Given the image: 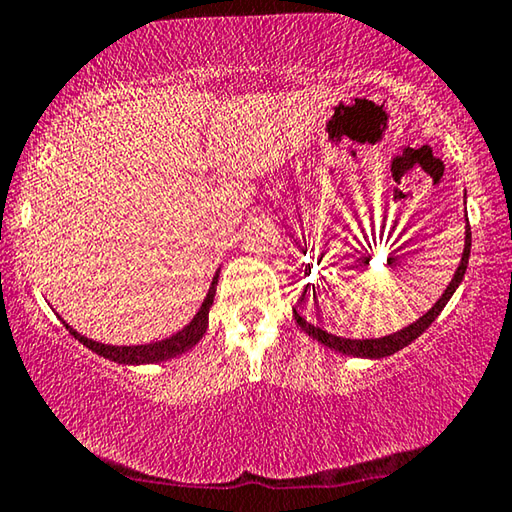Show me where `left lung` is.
Returning a JSON list of instances; mask_svg holds the SVG:
<instances>
[{"mask_svg": "<svg viewBox=\"0 0 512 512\" xmlns=\"http://www.w3.org/2000/svg\"><path fill=\"white\" fill-rule=\"evenodd\" d=\"M469 249H472V229H469V222H467V229H465V251H463V258H460V265L454 274V279H451L449 288L445 290V295H442L438 301H435V306L431 308L429 313L422 315L420 320L415 324L406 326V329H401L392 335H385V338H374V340H349V338H340V335H331L322 329H317V326L308 324L304 317H301L295 311V320L297 324L304 329L308 335H311L313 340L322 342L324 347L340 351V354H347V356H358V358H383V356H390L395 354V351L404 349L406 345H410L415 338H420V335L429 329L431 322L435 320L442 313V308L447 306V301L454 295L456 288L460 286V281H463L465 270H467V261H469Z\"/></svg>", "mask_w": 512, "mask_h": 512, "instance_id": "left-lung-1", "label": "left lung"}]
</instances>
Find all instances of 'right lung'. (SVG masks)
I'll list each match as a JSON object with an SVG mask.
<instances>
[{
    "instance_id": "1",
    "label": "right lung",
    "mask_w": 512,
    "mask_h": 512,
    "mask_svg": "<svg viewBox=\"0 0 512 512\" xmlns=\"http://www.w3.org/2000/svg\"><path fill=\"white\" fill-rule=\"evenodd\" d=\"M217 276L211 283V290H208V295L204 299V304H201L199 313L195 315V320H192L186 329H181L179 333H174L172 338L167 340H158V342H149V345H138V347H113V345H102V342H95V340H88L79 335L74 329H70L65 322V329L70 331L74 338L79 342H83L88 349L95 351V354L104 356L108 360H115V363H124V365H140V363H158V360H167V358H174L183 354V351H188L190 347H195L197 342L201 340V335L206 333V326H208V311H211L213 306V299H215V286H217Z\"/></svg>"
}]
</instances>
